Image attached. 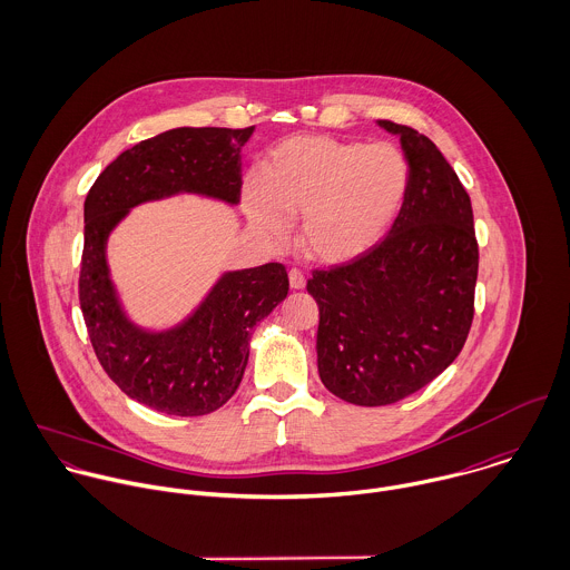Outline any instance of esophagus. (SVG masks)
Listing matches in <instances>:
<instances>
[{"instance_id": "34e87169", "label": "esophagus", "mask_w": 570, "mask_h": 570, "mask_svg": "<svg viewBox=\"0 0 570 570\" xmlns=\"http://www.w3.org/2000/svg\"><path fill=\"white\" fill-rule=\"evenodd\" d=\"M288 282H291V288H295V291H299V288L306 286V277H304L302 271H297V268L288 271Z\"/></svg>"}]
</instances>
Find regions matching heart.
Instances as JSON below:
<instances>
[{
  "instance_id": "1",
  "label": "heart",
  "mask_w": 570,
  "mask_h": 570,
  "mask_svg": "<svg viewBox=\"0 0 570 570\" xmlns=\"http://www.w3.org/2000/svg\"><path fill=\"white\" fill-rule=\"evenodd\" d=\"M406 184L409 166L393 144L297 135L266 155L259 179L246 181L244 210L268 242L286 239L291 219L299 217L302 253L344 264L386 235Z\"/></svg>"
}]
</instances>
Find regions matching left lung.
I'll return each instance as SVG.
<instances>
[{
  "label": "left lung",
  "instance_id": "1",
  "mask_svg": "<svg viewBox=\"0 0 570 570\" xmlns=\"http://www.w3.org/2000/svg\"><path fill=\"white\" fill-rule=\"evenodd\" d=\"M377 126L400 137L409 164L400 215L371 250L306 284L320 306L322 384L357 406L395 404L455 362L480 262L471 197L440 148L409 126Z\"/></svg>",
  "mask_w": 570,
  "mask_h": 570
}]
</instances>
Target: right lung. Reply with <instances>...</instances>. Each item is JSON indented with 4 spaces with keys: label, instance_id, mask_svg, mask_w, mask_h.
<instances>
[{
    "label": "right lung",
    "instance_id": "obj_1",
    "mask_svg": "<svg viewBox=\"0 0 570 570\" xmlns=\"http://www.w3.org/2000/svg\"><path fill=\"white\" fill-rule=\"evenodd\" d=\"M248 128H173L124 150L95 179L83 202L79 304L95 355L135 402L166 415L197 417L237 391L253 328L288 295L277 262L226 271L204 299L170 328L135 324L112 284L106 246L135 206L199 195L237 206Z\"/></svg>",
    "mask_w": 570,
    "mask_h": 570
}]
</instances>
